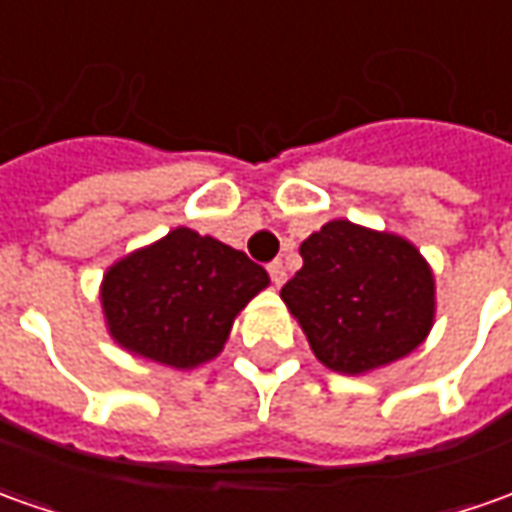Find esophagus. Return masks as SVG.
<instances>
[{"label": "esophagus", "mask_w": 512, "mask_h": 512, "mask_svg": "<svg viewBox=\"0 0 512 512\" xmlns=\"http://www.w3.org/2000/svg\"><path fill=\"white\" fill-rule=\"evenodd\" d=\"M269 274H271V283L280 285L285 283V266H283V260H274V263H269Z\"/></svg>", "instance_id": "1"}]
</instances>
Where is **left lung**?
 I'll return each instance as SVG.
<instances>
[{
  "mask_svg": "<svg viewBox=\"0 0 512 512\" xmlns=\"http://www.w3.org/2000/svg\"><path fill=\"white\" fill-rule=\"evenodd\" d=\"M300 255L280 297L325 367L370 373L429 336L434 274L415 243L339 218L305 238Z\"/></svg>",
  "mask_w": 512,
  "mask_h": 512,
  "instance_id": "1",
  "label": "left lung"
}]
</instances>
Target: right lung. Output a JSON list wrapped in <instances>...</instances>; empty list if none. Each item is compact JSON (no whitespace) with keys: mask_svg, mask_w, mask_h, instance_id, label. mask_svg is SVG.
<instances>
[{"mask_svg":"<svg viewBox=\"0 0 512 512\" xmlns=\"http://www.w3.org/2000/svg\"><path fill=\"white\" fill-rule=\"evenodd\" d=\"M266 285V269L243 252L176 227L117 260L100 302L111 339L128 353L193 370L224 350L235 316Z\"/></svg>","mask_w":512,"mask_h":512,"instance_id":"obj_1","label":"right lung"}]
</instances>
